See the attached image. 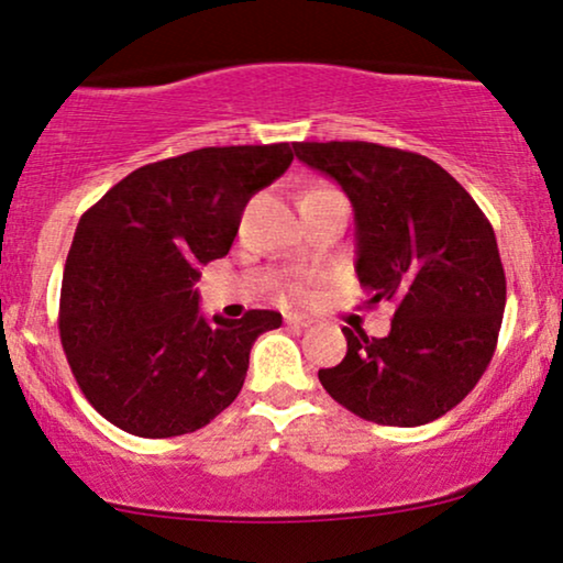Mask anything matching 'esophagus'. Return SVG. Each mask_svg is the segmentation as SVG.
Listing matches in <instances>:
<instances>
[{
    "instance_id": "esophagus-1",
    "label": "esophagus",
    "mask_w": 563,
    "mask_h": 563,
    "mask_svg": "<svg viewBox=\"0 0 563 563\" xmlns=\"http://www.w3.org/2000/svg\"><path fill=\"white\" fill-rule=\"evenodd\" d=\"M286 324H290V327H311V324H314V319L306 317V314H286Z\"/></svg>"
}]
</instances>
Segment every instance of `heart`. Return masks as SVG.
I'll return each instance as SVG.
<instances>
[{
	"instance_id": "heart-1",
	"label": "heart",
	"mask_w": 563,
	"mask_h": 563,
	"mask_svg": "<svg viewBox=\"0 0 563 563\" xmlns=\"http://www.w3.org/2000/svg\"><path fill=\"white\" fill-rule=\"evenodd\" d=\"M324 189H334V187H327V184H317V187H311L309 191H324Z\"/></svg>"
}]
</instances>
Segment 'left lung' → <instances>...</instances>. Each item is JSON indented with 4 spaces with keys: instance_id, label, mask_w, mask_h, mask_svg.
Listing matches in <instances>:
<instances>
[{
    "instance_id": "left-lung-1",
    "label": "left lung",
    "mask_w": 563,
    "mask_h": 563,
    "mask_svg": "<svg viewBox=\"0 0 563 563\" xmlns=\"http://www.w3.org/2000/svg\"><path fill=\"white\" fill-rule=\"evenodd\" d=\"M343 187L368 306L395 303L387 338L343 327L347 353L319 368L343 408L382 426H423L465 400L494 358L507 277L488 218L426 155L376 142H296Z\"/></svg>"
}]
</instances>
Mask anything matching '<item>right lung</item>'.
Segmentation results:
<instances>
[{
    "label": "right lung",
    "instance_id": "1",
    "mask_svg": "<svg viewBox=\"0 0 563 563\" xmlns=\"http://www.w3.org/2000/svg\"><path fill=\"white\" fill-rule=\"evenodd\" d=\"M288 142L202 147L147 163L77 223L62 277L59 334L82 395L145 439L208 426L236 400L249 351L283 324L269 309L199 314V267L229 254L241 212L286 174Z\"/></svg>",
    "mask_w": 563,
    "mask_h": 563
}]
</instances>
